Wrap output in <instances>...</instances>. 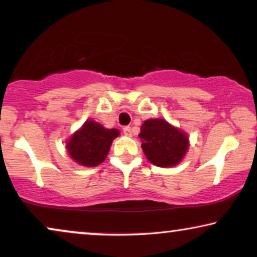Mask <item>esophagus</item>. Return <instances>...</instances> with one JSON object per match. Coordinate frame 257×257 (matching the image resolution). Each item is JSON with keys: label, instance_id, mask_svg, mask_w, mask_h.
Wrapping results in <instances>:
<instances>
[{"label": "esophagus", "instance_id": "1", "mask_svg": "<svg viewBox=\"0 0 257 257\" xmlns=\"http://www.w3.org/2000/svg\"><path fill=\"white\" fill-rule=\"evenodd\" d=\"M122 132H124L125 136L127 137H132V130L130 126H126V127H124V130H122Z\"/></svg>", "mask_w": 257, "mask_h": 257}]
</instances>
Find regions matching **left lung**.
Returning a JSON list of instances; mask_svg holds the SVG:
<instances>
[{"label":"left lung","instance_id":"left-lung-1","mask_svg":"<svg viewBox=\"0 0 257 257\" xmlns=\"http://www.w3.org/2000/svg\"><path fill=\"white\" fill-rule=\"evenodd\" d=\"M139 138L144 155L153 165L171 168L179 164L189 149V137L165 119H148L143 122Z\"/></svg>","mask_w":257,"mask_h":257}]
</instances>
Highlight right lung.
Returning <instances> with one entry per match:
<instances>
[{
  "label": "right lung",
  "mask_w": 257,
  "mask_h": 257,
  "mask_svg": "<svg viewBox=\"0 0 257 257\" xmlns=\"http://www.w3.org/2000/svg\"><path fill=\"white\" fill-rule=\"evenodd\" d=\"M119 135V130L106 128L88 119L67 139L66 150L69 157L79 165L92 168L105 161L112 142Z\"/></svg>",
  "instance_id": "1"
}]
</instances>
